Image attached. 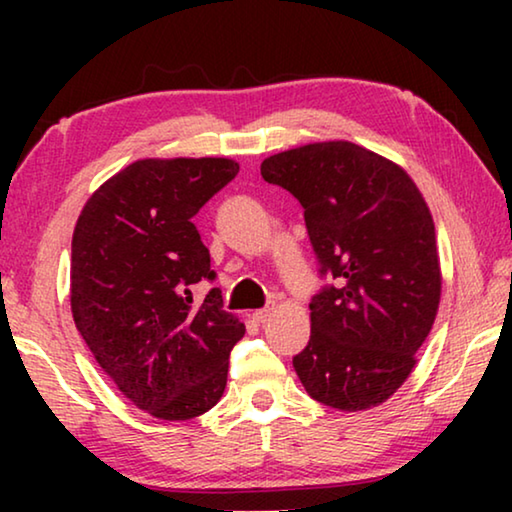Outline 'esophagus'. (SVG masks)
<instances>
[{
  "label": "esophagus",
  "instance_id": "1",
  "mask_svg": "<svg viewBox=\"0 0 512 512\" xmlns=\"http://www.w3.org/2000/svg\"><path fill=\"white\" fill-rule=\"evenodd\" d=\"M273 311H275V302H268L266 307H262V309L253 311V320H255V323H266L268 316H271Z\"/></svg>",
  "mask_w": 512,
  "mask_h": 512
}]
</instances>
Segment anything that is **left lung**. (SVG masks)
I'll use <instances>...</instances> for the list:
<instances>
[{
  "label": "left lung",
  "instance_id": "1",
  "mask_svg": "<svg viewBox=\"0 0 512 512\" xmlns=\"http://www.w3.org/2000/svg\"><path fill=\"white\" fill-rule=\"evenodd\" d=\"M266 183L305 210L323 284L293 368L316 402L363 411L386 402L415 366L440 302L436 228L409 173L352 142L271 155Z\"/></svg>",
  "mask_w": 512,
  "mask_h": 512
}]
</instances>
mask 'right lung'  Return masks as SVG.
<instances>
[{"label":"right lung","mask_w":512,"mask_h":512,"mask_svg":"<svg viewBox=\"0 0 512 512\" xmlns=\"http://www.w3.org/2000/svg\"><path fill=\"white\" fill-rule=\"evenodd\" d=\"M228 158L137 160L85 203L72 237V314L103 372L137 409L196 418L221 400L246 327L223 309L194 216L235 180Z\"/></svg>","instance_id":"right-lung-1"}]
</instances>
